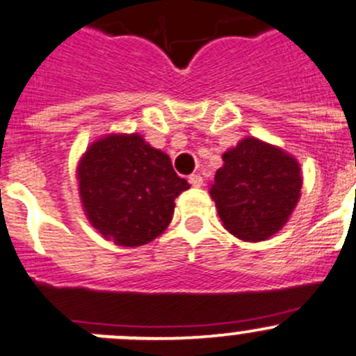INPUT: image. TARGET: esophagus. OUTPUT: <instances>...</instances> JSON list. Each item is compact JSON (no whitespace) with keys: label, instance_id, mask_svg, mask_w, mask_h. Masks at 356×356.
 <instances>
[{"label":"esophagus","instance_id":"esophagus-1","mask_svg":"<svg viewBox=\"0 0 356 356\" xmlns=\"http://www.w3.org/2000/svg\"><path fill=\"white\" fill-rule=\"evenodd\" d=\"M189 182H191V186H195V188H200V186L203 184V179L200 174H191L189 175Z\"/></svg>","mask_w":356,"mask_h":356}]
</instances>
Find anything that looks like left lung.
I'll use <instances>...</instances> for the list:
<instances>
[{
	"label": "left lung",
	"mask_w": 356,
	"mask_h": 356,
	"mask_svg": "<svg viewBox=\"0 0 356 356\" xmlns=\"http://www.w3.org/2000/svg\"><path fill=\"white\" fill-rule=\"evenodd\" d=\"M209 193L222 226L243 241H264L291 219L301 198V165L282 147L243 137L222 154Z\"/></svg>",
	"instance_id": "1"
}]
</instances>
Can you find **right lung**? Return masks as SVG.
<instances>
[{"label":"right lung","mask_w":356,"mask_h":356,"mask_svg":"<svg viewBox=\"0 0 356 356\" xmlns=\"http://www.w3.org/2000/svg\"><path fill=\"white\" fill-rule=\"evenodd\" d=\"M86 219L104 240L140 247L170 224L175 198L189 189L167 153L139 134L113 132L95 139L76 167Z\"/></svg>","instance_id":"add662e5"}]
</instances>
